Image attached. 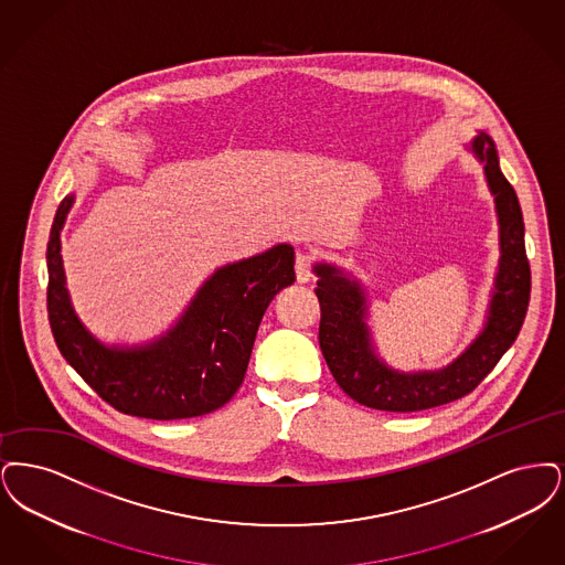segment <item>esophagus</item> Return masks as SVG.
I'll return each instance as SVG.
<instances>
[{
  "mask_svg": "<svg viewBox=\"0 0 565 565\" xmlns=\"http://www.w3.org/2000/svg\"><path fill=\"white\" fill-rule=\"evenodd\" d=\"M295 276H297V282H301V285L312 280V257L310 255H303V253L297 255V259H295Z\"/></svg>",
  "mask_w": 565,
  "mask_h": 565,
  "instance_id": "34e87169",
  "label": "esophagus"
}]
</instances>
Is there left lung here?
I'll list each match as a JSON object with an SVG mask.
<instances>
[{
  "label": "left lung",
  "mask_w": 565,
  "mask_h": 565,
  "mask_svg": "<svg viewBox=\"0 0 565 565\" xmlns=\"http://www.w3.org/2000/svg\"><path fill=\"white\" fill-rule=\"evenodd\" d=\"M467 149L483 164L493 196L500 257L483 329L449 365L424 371L391 367L373 342L365 287L335 264H315L322 356L340 388L371 409L407 414L462 398L481 384L521 331L532 287L521 206L513 185L500 171L490 135L479 130Z\"/></svg>",
  "instance_id": "8db88e82"
}]
</instances>
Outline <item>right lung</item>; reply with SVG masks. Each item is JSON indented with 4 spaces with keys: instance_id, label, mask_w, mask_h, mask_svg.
<instances>
[{
    "instance_id": "obj_1",
    "label": "right lung",
    "mask_w": 565,
    "mask_h": 565,
    "mask_svg": "<svg viewBox=\"0 0 565 565\" xmlns=\"http://www.w3.org/2000/svg\"><path fill=\"white\" fill-rule=\"evenodd\" d=\"M74 202L70 194L58 204L46 250L50 329L65 361L128 416L183 419L223 407L245 380L264 312L295 282L294 246L280 243L217 268L151 342L103 344L75 315L67 291L61 232Z\"/></svg>"
}]
</instances>
